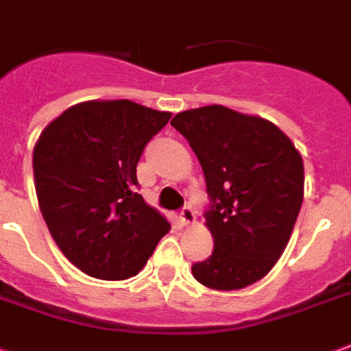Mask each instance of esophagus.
<instances>
[{"instance_id": "obj_1", "label": "esophagus", "mask_w": 351, "mask_h": 351, "mask_svg": "<svg viewBox=\"0 0 351 351\" xmlns=\"http://www.w3.org/2000/svg\"><path fill=\"white\" fill-rule=\"evenodd\" d=\"M180 219H181V223H183V225H193V223L196 221L195 210H193V208H189V206H185V208L181 210Z\"/></svg>"}]
</instances>
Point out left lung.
Returning a JSON list of instances; mask_svg holds the SVG:
<instances>
[{"mask_svg": "<svg viewBox=\"0 0 351 351\" xmlns=\"http://www.w3.org/2000/svg\"><path fill=\"white\" fill-rule=\"evenodd\" d=\"M171 126L198 156L210 195L204 213L213 236L196 282L243 289L272 270L289 242L304 196V164L274 123L225 106L181 111Z\"/></svg>", "mask_w": 351, "mask_h": 351, "instance_id": "8db88e82", "label": "left lung"}]
</instances>
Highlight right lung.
<instances>
[{
    "instance_id": "right-lung-1",
    "label": "right lung",
    "mask_w": 351,
    "mask_h": 351,
    "mask_svg": "<svg viewBox=\"0 0 351 351\" xmlns=\"http://www.w3.org/2000/svg\"><path fill=\"white\" fill-rule=\"evenodd\" d=\"M170 117L130 100H90L41 132L37 202L56 245L84 274L109 282L136 276L170 230L136 193L141 153Z\"/></svg>"
}]
</instances>
